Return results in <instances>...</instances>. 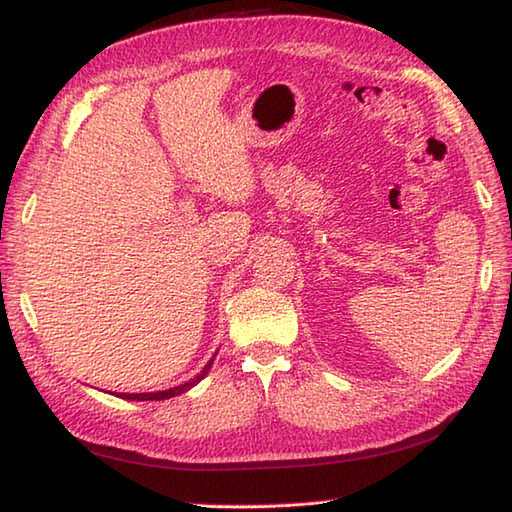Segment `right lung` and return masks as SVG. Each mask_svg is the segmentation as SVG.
<instances>
[{"instance_id": "add662e5", "label": "right lung", "mask_w": 512, "mask_h": 512, "mask_svg": "<svg viewBox=\"0 0 512 512\" xmlns=\"http://www.w3.org/2000/svg\"><path fill=\"white\" fill-rule=\"evenodd\" d=\"M211 365H213V358L209 363L204 365V369L202 372L195 376V378H191L189 383H184V385H178V387H171V389H165V391H151V394H121V398H125V400H167V398H173V396H180V394H184V391L187 389H191L193 385H198L200 380L209 374V369H211Z\"/></svg>"}]
</instances>
